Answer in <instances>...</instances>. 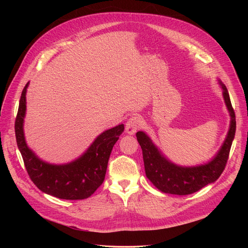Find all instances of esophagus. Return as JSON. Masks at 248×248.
<instances>
[{"mask_svg": "<svg viewBox=\"0 0 248 248\" xmlns=\"http://www.w3.org/2000/svg\"><path fill=\"white\" fill-rule=\"evenodd\" d=\"M141 120L139 116H132L125 124V132L128 135H135V133L141 126Z\"/></svg>", "mask_w": 248, "mask_h": 248, "instance_id": "1", "label": "esophagus"}]
</instances>
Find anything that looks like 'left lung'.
Instances as JSON below:
<instances>
[{
  "instance_id": "left-lung-1",
  "label": "left lung",
  "mask_w": 248,
  "mask_h": 248,
  "mask_svg": "<svg viewBox=\"0 0 248 248\" xmlns=\"http://www.w3.org/2000/svg\"><path fill=\"white\" fill-rule=\"evenodd\" d=\"M230 115V124L223 145L208 163L184 167L168 160L150 137L144 132L137 133V140L142 151L147 178L161 192L173 195H189L195 193L208 184L214 183L224 171L232 141L235 136V113L231 106L228 90L221 80H218Z\"/></svg>"
}]
</instances>
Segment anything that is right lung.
<instances>
[{"instance_id":"obj_1","label":"right lung","mask_w":248,"mask_h":248,"mask_svg":"<svg viewBox=\"0 0 248 248\" xmlns=\"http://www.w3.org/2000/svg\"><path fill=\"white\" fill-rule=\"evenodd\" d=\"M24 87L15 122L17 145L29 177L42 192L65 200H82L90 197L106 177L111 150L123 134L124 126L119 124L101 133L89 148L76 160L62 165L47 163L28 147L24 135L26 93Z\"/></svg>"}]
</instances>
